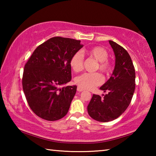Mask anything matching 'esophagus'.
Instances as JSON below:
<instances>
[{
    "mask_svg": "<svg viewBox=\"0 0 156 156\" xmlns=\"http://www.w3.org/2000/svg\"><path fill=\"white\" fill-rule=\"evenodd\" d=\"M77 91H79V92H81V91H84V89H83L82 87H78V88H77Z\"/></svg>",
    "mask_w": 156,
    "mask_h": 156,
    "instance_id": "obj_1",
    "label": "esophagus"
}]
</instances>
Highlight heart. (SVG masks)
I'll list each match as a JSON object with an SVG mask.
<instances>
[{"label":"heart","mask_w":156,"mask_h":156,"mask_svg":"<svg viewBox=\"0 0 156 156\" xmlns=\"http://www.w3.org/2000/svg\"><path fill=\"white\" fill-rule=\"evenodd\" d=\"M86 54L96 60V69L105 74H109L112 71V65L108 61V53L102 47H94L87 49ZM70 66L75 72H79L83 69V56L80 52H76L70 59ZM103 79L99 73H85L76 78V83L83 89H92L102 83Z\"/></svg>","instance_id":"1"}]
</instances>
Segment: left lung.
I'll return each mask as SVG.
<instances>
[{
	"label": "left lung",
	"instance_id": "8db88e82",
	"mask_svg": "<svg viewBox=\"0 0 156 156\" xmlns=\"http://www.w3.org/2000/svg\"><path fill=\"white\" fill-rule=\"evenodd\" d=\"M115 55V67L112 76L100 89L107 94L101 98L93 94L87 106L89 115L99 122H109L127 109L135 91L136 72L128 52L119 44L109 41Z\"/></svg>",
	"mask_w": 156,
	"mask_h": 156
}]
</instances>
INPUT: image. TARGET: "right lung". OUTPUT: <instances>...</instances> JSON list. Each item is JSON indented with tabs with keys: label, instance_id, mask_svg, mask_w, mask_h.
<instances>
[{
	"label": "right lung",
	"instance_id": "1",
	"mask_svg": "<svg viewBox=\"0 0 156 156\" xmlns=\"http://www.w3.org/2000/svg\"><path fill=\"white\" fill-rule=\"evenodd\" d=\"M83 47L80 41L54 37L37 47L25 64L23 91L38 117L55 121L67 113L77 86H60L72 80L70 59Z\"/></svg>",
	"mask_w": 156,
	"mask_h": 156
}]
</instances>
